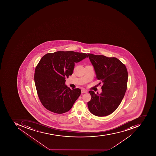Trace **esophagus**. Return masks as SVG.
Masks as SVG:
<instances>
[{"instance_id":"esophagus-1","label":"esophagus","mask_w":156,"mask_h":156,"mask_svg":"<svg viewBox=\"0 0 156 156\" xmlns=\"http://www.w3.org/2000/svg\"><path fill=\"white\" fill-rule=\"evenodd\" d=\"M87 92V91H86V90H85L84 89H82V90H81V93H82V94H83V93H86Z\"/></svg>"}]
</instances>
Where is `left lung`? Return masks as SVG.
Returning <instances> with one entry per match:
<instances>
[{
  "label": "left lung",
  "instance_id": "1",
  "mask_svg": "<svg viewBox=\"0 0 156 156\" xmlns=\"http://www.w3.org/2000/svg\"><path fill=\"white\" fill-rule=\"evenodd\" d=\"M87 54L94 68L96 78L103 84L100 94L89 92L91 99L87 103L88 107L94 115L107 116L117 108L124 98L127 89V69L116 58Z\"/></svg>",
  "mask_w": 156,
  "mask_h": 156
}]
</instances>
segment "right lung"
Segmentation results:
<instances>
[{"mask_svg":"<svg viewBox=\"0 0 156 156\" xmlns=\"http://www.w3.org/2000/svg\"><path fill=\"white\" fill-rule=\"evenodd\" d=\"M86 57V53L73 51H59L42 57L36 67L34 81L39 99L47 109L63 114L72 108L81 90L67 87L65 78L73 73L75 62Z\"/></svg>","mask_w":156,"mask_h":156,"instance_id":"1","label":"right lung"}]
</instances>
